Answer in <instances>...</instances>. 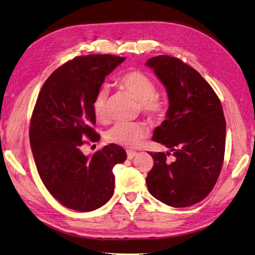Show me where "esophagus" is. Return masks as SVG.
<instances>
[{"mask_svg": "<svg viewBox=\"0 0 255 255\" xmlns=\"http://www.w3.org/2000/svg\"><path fill=\"white\" fill-rule=\"evenodd\" d=\"M127 154H128V159H132V158H134V157L136 156L137 152H136V151H133V150H128V151H127Z\"/></svg>", "mask_w": 255, "mask_h": 255, "instance_id": "obj_1", "label": "esophagus"}]
</instances>
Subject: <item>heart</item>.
Segmentation results:
<instances>
[{"mask_svg":"<svg viewBox=\"0 0 255 255\" xmlns=\"http://www.w3.org/2000/svg\"><path fill=\"white\" fill-rule=\"evenodd\" d=\"M117 84L140 101L141 111L151 119H159L164 114V103L156 96V86L144 73L129 70L117 79ZM107 92L99 91L92 102V112L98 121L107 120ZM148 134L145 126L140 122H117L107 132V138L113 142L128 148H134Z\"/></svg>","mask_w":255,"mask_h":255,"instance_id":"b5f03b06","label":"heart"}]
</instances>
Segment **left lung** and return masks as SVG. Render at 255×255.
Masks as SVG:
<instances>
[{
  "mask_svg": "<svg viewBox=\"0 0 255 255\" xmlns=\"http://www.w3.org/2000/svg\"><path fill=\"white\" fill-rule=\"evenodd\" d=\"M166 87V119L154 129L153 141L173 152L150 153L153 168L146 175L150 194L169 206L187 207L210 194L221 171L226 149V119L220 100L198 71L176 57L148 59Z\"/></svg>",
  "mask_w": 255,
  "mask_h": 255,
  "instance_id": "obj_1",
  "label": "left lung"
}]
</instances>
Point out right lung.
<instances>
[{
    "label": "right lung",
    "mask_w": 255,
    "mask_h": 255,
    "mask_svg": "<svg viewBox=\"0 0 255 255\" xmlns=\"http://www.w3.org/2000/svg\"><path fill=\"white\" fill-rule=\"evenodd\" d=\"M126 57H75L54 71L38 95L29 126V141L38 173L50 194L64 206L90 212L104 205L115 188V165L127 159L111 143L84 155L85 138L95 142L92 102L114 69Z\"/></svg>",
    "instance_id": "right-lung-1"
}]
</instances>
